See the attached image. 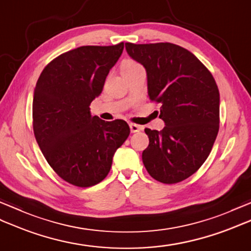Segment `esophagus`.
Instances as JSON below:
<instances>
[{
  "label": "esophagus",
  "instance_id": "obj_1",
  "mask_svg": "<svg viewBox=\"0 0 251 251\" xmlns=\"http://www.w3.org/2000/svg\"><path fill=\"white\" fill-rule=\"evenodd\" d=\"M129 127H130V131L131 132H138L140 131L142 129V127L137 125V124H134V123H129Z\"/></svg>",
  "mask_w": 251,
  "mask_h": 251
}]
</instances>
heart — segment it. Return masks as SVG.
I'll list each match as a JSON object with an SVG mask.
<instances>
[{"label": "heart", "mask_w": 251, "mask_h": 251, "mask_svg": "<svg viewBox=\"0 0 251 251\" xmlns=\"http://www.w3.org/2000/svg\"><path fill=\"white\" fill-rule=\"evenodd\" d=\"M136 66H139V65H138L137 62L132 61V60H127V61L124 62V65H123L122 69H130V68H134Z\"/></svg>", "instance_id": "1"}]
</instances>
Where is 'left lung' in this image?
<instances>
[{
	"label": "left lung",
	"mask_w": 251,
	"mask_h": 251,
	"mask_svg": "<svg viewBox=\"0 0 251 251\" xmlns=\"http://www.w3.org/2000/svg\"><path fill=\"white\" fill-rule=\"evenodd\" d=\"M147 71L148 95L161 103L163 130L146 128L142 162L159 182H180L197 172L219 131L220 95L214 76L188 50L172 43H125Z\"/></svg>",
	"instance_id": "8db88e82"
}]
</instances>
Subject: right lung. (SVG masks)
Instances as JSON below:
<instances>
[{"label": "right lung", "instance_id": "add662e5", "mask_svg": "<svg viewBox=\"0 0 251 251\" xmlns=\"http://www.w3.org/2000/svg\"><path fill=\"white\" fill-rule=\"evenodd\" d=\"M124 43L81 46L45 67L34 88L32 116L37 145L55 173L88 188L108 176L114 153L129 136L125 121L92 116L89 105L103 89Z\"/></svg>", "mask_w": 251, "mask_h": 251}]
</instances>
